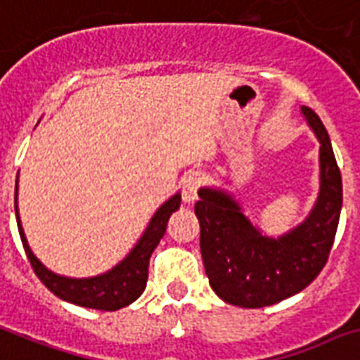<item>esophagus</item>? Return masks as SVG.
<instances>
[{"label":"esophagus","instance_id":"esophagus-1","mask_svg":"<svg viewBox=\"0 0 360 360\" xmlns=\"http://www.w3.org/2000/svg\"><path fill=\"white\" fill-rule=\"evenodd\" d=\"M198 180L197 174H189V176L184 178L182 182V198L186 204H193L197 200V189H198Z\"/></svg>","mask_w":360,"mask_h":360}]
</instances>
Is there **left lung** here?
<instances>
[{"instance_id":"left-lung-1","label":"left lung","mask_w":360,"mask_h":360,"mask_svg":"<svg viewBox=\"0 0 360 360\" xmlns=\"http://www.w3.org/2000/svg\"><path fill=\"white\" fill-rule=\"evenodd\" d=\"M320 143V191L299 225L281 236L258 229L232 191L198 189L195 215L210 286L223 301L243 309L269 307L299 294L326 266L342 210V176L320 117L301 105Z\"/></svg>"}]
</instances>
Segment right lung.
Segmentation results:
<instances>
[{
    "label": "right lung",
    "instance_id": "obj_1",
    "mask_svg": "<svg viewBox=\"0 0 360 360\" xmlns=\"http://www.w3.org/2000/svg\"><path fill=\"white\" fill-rule=\"evenodd\" d=\"M180 202H182L180 191L172 195L171 198H167L165 202L154 212L145 232L131 247V251L117 266L111 267L109 271L94 275V277L76 278L53 273L34 257L18 215V180H16V189H14V212H16V221H18L20 238H22L25 255L30 258L37 277L42 281V284L51 294H56L63 301L96 310H119L134 303L135 299L145 292L146 281H148V262H150L152 252L165 234L169 217L180 208Z\"/></svg>",
    "mask_w": 360,
    "mask_h": 360
}]
</instances>
